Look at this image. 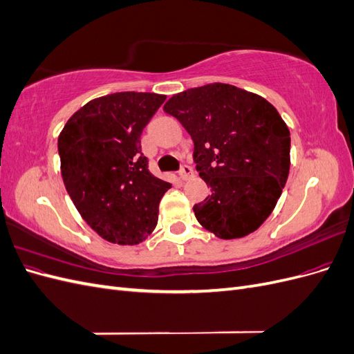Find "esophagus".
<instances>
[{
	"instance_id": "esophagus-1",
	"label": "esophagus",
	"mask_w": 354,
	"mask_h": 354,
	"mask_svg": "<svg viewBox=\"0 0 354 354\" xmlns=\"http://www.w3.org/2000/svg\"><path fill=\"white\" fill-rule=\"evenodd\" d=\"M192 176H194V168H192L190 165L185 164L181 165V169H180V177L183 180H189Z\"/></svg>"
}]
</instances>
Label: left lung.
I'll return each instance as SVG.
<instances>
[{
	"label": "left lung",
	"instance_id": "obj_1",
	"mask_svg": "<svg viewBox=\"0 0 354 354\" xmlns=\"http://www.w3.org/2000/svg\"><path fill=\"white\" fill-rule=\"evenodd\" d=\"M164 111L190 134L196 171L211 187L194 205L198 221L221 239L259 229L281 198L291 165V137L274 106L216 82L173 95Z\"/></svg>",
	"mask_w": 354,
	"mask_h": 354
}]
</instances>
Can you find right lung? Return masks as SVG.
<instances>
[{"label":"right lung","instance_id":"right-lung-1","mask_svg":"<svg viewBox=\"0 0 354 354\" xmlns=\"http://www.w3.org/2000/svg\"><path fill=\"white\" fill-rule=\"evenodd\" d=\"M165 95L113 93L75 112L59 136L63 183L81 217L106 241L136 245L152 233L167 181L149 171L140 136Z\"/></svg>","mask_w":354,"mask_h":354}]
</instances>
